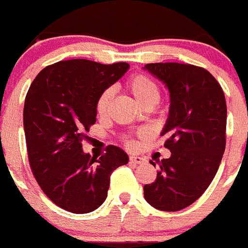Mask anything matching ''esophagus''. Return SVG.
I'll return each mask as SVG.
<instances>
[{
  "label": "esophagus",
  "mask_w": 248,
  "mask_h": 248,
  "mask_svg": "<svg viewBox=\"0 0 248 248\" xmlns=\"http://www.w3.org/2000/svg\"><path fill=\"white\" fill-rule=\"evenodd\" d=\"M129 163L136 164V165H140V164H144L145 163V159L142 158V156L131 155V156H129Z\"/></svg>",
  "instance_id": "esophagus-1"
}]
</instances>
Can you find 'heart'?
I'll return each instance as SVG.
<instances>
[{
	"instance_id": "obj_1",
	"label": "heart",
	"mask_w": 248,
	"mask_h": 248,
	"mask_svg": "<svg viewBox=\"0 0 248 248\" xmlns=\"http://www.w3.org/2000/svg\"><path fill=\"white\" fill-rule=\"evenodd\" d=\"M127 89L143 108H153L160 99V90L158 84L152 78L144 75L132 76L127 82ZM112 95L113 92L111 88L101 93L96 101V112L99 115H105ZM127 143L129 144V140H127Z\"/></svg>"
}]
</instances>
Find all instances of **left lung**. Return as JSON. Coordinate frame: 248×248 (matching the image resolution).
Returning <instances> with one entry per match:
<instances>
[{
    "instance_id": "left-lung-1",
    "label": "left lung",
    "mask_w": 248,
    "mask_h": 248,
    "mask_svg": "<svg viewBox=\"0 0 248 248\" xmlns=\"http://www.w3.org/2000/svg\"><path fill=\"white\" fill-rule=\"evenodd\" d=\"M143 69L163 82L170 94L160 135L171 152L170 158L158 161L160 170L155 181L143 188L144 198L155 209L177 212L204 193L220 165L226 143L225 95L202 67L166 62L148 63Z\"/></svg>"
}]
</instances>
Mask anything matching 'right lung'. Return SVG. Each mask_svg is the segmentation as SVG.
Instances as JSON below:
<instances>
[{
  "label": "right lung",
  "mask_w": 248,
  "mask_h": 248,
  "mask_svg": "<svg viewBox=\"0 0 248 248\" xmlns=\"http://www.w3.org/2000/svg\"><path fill=\"white\" fill-rule=\"evenodd\" d=\"M129 64L75 59L47 66L25 96L23 124L30 168L44 193L75 214L98 209L108 197L110 175L128 163L127 153L108 145L99 159L83 152L84 132L96 121L101 93Z\"/></svg>",
  "instance_id": "add662e5"
}]
</instances>
